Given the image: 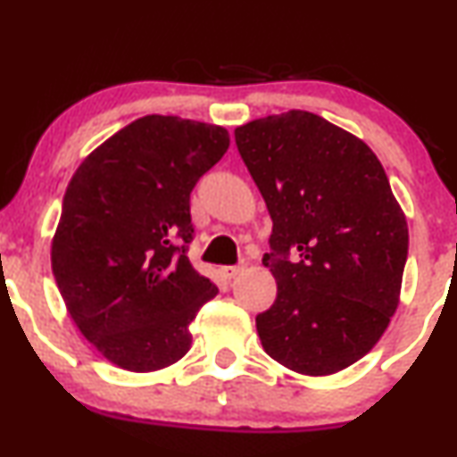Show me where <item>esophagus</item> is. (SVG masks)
<instances>
[{"label": "esophagus", "mask_w": 457, "mask_h": 457, "mask_svg": "<svg viewBox=\"0 0 457 457\" xmlns=\"http://www.w3.org/2000/svg\"><path fill=\"white\" fill-rule=\"evenodd\" d=\"M243 270H245V266H223L221 275L225 277V279H234V277H238Z\"/></svg>", "instance_id": "obj_1"}]
</instances>
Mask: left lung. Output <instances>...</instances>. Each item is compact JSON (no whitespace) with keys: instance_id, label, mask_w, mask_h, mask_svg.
Segmentation results:
<instances>
[{"instance_id":"obj_1","label":"left lung","mask_w":457,"mask_h":457,"mask_svg":"<svg viewBox=\"0 0 457 457\" xmlns=\"http://www.w3.org/2000/svg\"><path fill=\"white\" fill-rule=\"evenodd\" d=\"M234 135L272 219L277 298L255 318L262 345L296 374H337L400 305L406 214L370 145L316 113L266 115Z\"/></svg>"}]
</instances>
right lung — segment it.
Segmentation results:
<instances>
[{
    "label": "right lung",
    "instance_id": "obj_1",
    "mask_svg": "<svg viewBox=\"0 0 457 457\" xmlns=\"http://www.w3.org/2000/svg\"><path fill=\"white\" fill-rule=\"evenodd\" d=\"M228 148L217 124L144 115L68 182L51 269L72 322L109 363L148 374L191 348L188 324L219 290L185 253L188 197Z\"/></svg>",
    "mask_w": 457,
    "mask_h": 457
}]
</instances>
